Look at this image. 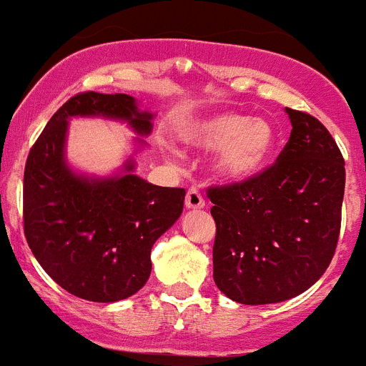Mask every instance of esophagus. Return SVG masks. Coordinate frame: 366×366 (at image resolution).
Wrapping results in <instances>:
<instances>
[{
	"label": "esophagus",
	"mask_w": 366,
	"mask_h": 366,
	"mask_svg": "<svg viewBox=\"0 0 366 366\" xmlns=\"http://www.w3.org/2000/svg\"><path fill=\"white\" fill-rule=\"evenodd\" d=\"M186 207L187 209H204L205 207V200L202 197L200 191L197 187H191L186 194Z\"/></svg>",
	"instance_id": "34e87169"
}]
</instances>
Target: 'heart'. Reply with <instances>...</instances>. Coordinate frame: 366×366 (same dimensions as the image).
Listing matches in <instances>:
<instances>
[{
  "label": "heart",
  "instance_id": "heart-1",
  "mask_svg": "<svg viewBox=\"0 0 366 366\" xmlns=\"http://www.w3.org/2000/svg\"><path fill=\"white\" fill-rule=\"evenodd\" d=\"M179 138L193 149H217L214 157L217 175L242 182L265 168L274 147V129L262 118L223 112L186 122L179 127Z\"/></svg>",
  "mask_w": 366,
  "mask_h": 366
}]
</instances>
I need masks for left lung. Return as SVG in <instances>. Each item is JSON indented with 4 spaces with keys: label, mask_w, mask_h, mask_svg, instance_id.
<instances>
[{
    "label": "left lung",
    "mask_w": 366,
    "mask_h": 366,
    "mask_svg": "<svg viewBox=\"0 0 366 366\" xmlns=\"http://www.w3.org/2000/svg\"><path fill=\"white\" fill-rule=\"evenodd\" d=\"M285 112L292 131L274 164L207 191L216 221L214 282L241 305L282 302L308 290L326 272L340 235V149L315 117Z\"/></svg>",
    "instance_id": "1"
}]
</instances>
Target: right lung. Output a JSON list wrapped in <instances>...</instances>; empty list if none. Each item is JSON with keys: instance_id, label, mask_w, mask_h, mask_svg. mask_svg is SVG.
Instances as JSON below:
<instances>
[{"instance_id": "add662e5", "label": "right lung", "mask_w": 366, "mask_h": 366, "mask_svg": "<svg viewBox=\"0 0 366 366\" xmlns=\"http://www.w3.org/2000/svg\"><path fill=\"white\" fill-rule=\"evenodd\" d=\"M72 117L127 122L147 136L154 114L139 112L131 95L83 92L51 117L26 161L24 235L36 262L74 296L114 302L147 283L154 242L180 217L186 189L154 186L134 175L132 157L104 179L72 172L65 159Z\"/></svg>"}]
</instances>
